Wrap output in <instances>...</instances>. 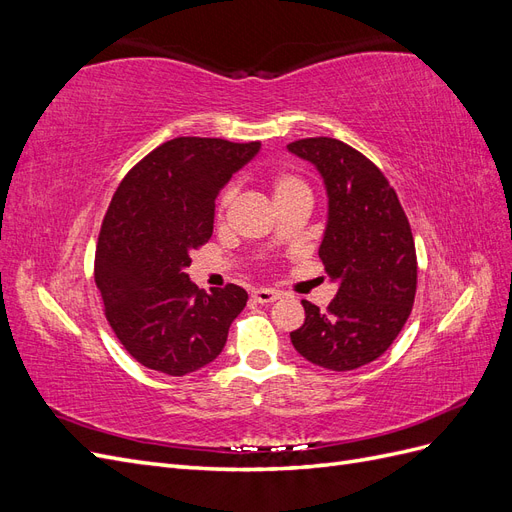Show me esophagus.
Masks as SVG:
<instances>
[{
	"label": "esophagus",
	"mask_w": 512,
	"mask_h": 512,
	"mask_svg": "<svg viewBox=\"0 0 512 512\" xmlns=\"http://www.w3.org/2000/svg\"><path fill=\"white\" fill-rule=\"evenodd\" d=\"M280 297H282L280 292H277V290H269V288H258V290L252 292V299H254L256 303H262V305H265V303H273V301H277Z\"/></svg>",
	"instance_id": "1"
}]
</instances>
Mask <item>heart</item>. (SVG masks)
Segmentation results:
<instances>
[{
	"label": "heart",
	"mask_w": 512,
	"mask_h": 512,
	"mask_svg": "<svg viewBox=\"0 0 512 512\" xmlns=\"http://www.w3.org/2000/svg\"><path fill=\"white\" fill-rule=\"evenodd\" d=\"M271 190H273L275 203H280V200H286L292 196H307L309 198V188L305 185V181L297 175H290V173L275 175L271 181ZM232 198H235V190H226L220 200V213L228 207Z\"/></svg>",
	"instance_id": "b5f03b06"
}]
</instances>
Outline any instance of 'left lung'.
<instances>
[{"instance_id":"8db88e82","label":"left lung","mask_w":512,"mask_h":512,"mask_svg":"<svg viewBox=\"0 0 512 512\" xmlns=\"http://www.w3.org/2000/svg\"><path fill=\"white\" fill-rule=\"evenodd\" d=\"M288 151L314 164L327 190L318 256L337 284L324 312L303 301L305 322L290 342L309 363L350 371L384 354L412 312V230L395 190L363 153L329 136L294 141Z\"/></svg>"}]
</instances>
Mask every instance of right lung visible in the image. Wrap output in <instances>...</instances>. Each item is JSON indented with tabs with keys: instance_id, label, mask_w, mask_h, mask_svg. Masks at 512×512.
Here are the masks:
<instances>
[{
	"instance_id": "obj_1",
	"label": "right lung",
	"mask_w": 512,
	"mask_h": 512,
	"mask_svg": "<svg viewBox=\"0 0 512 512\" xmlns=\"http://www.w3.org/2000/svg\"><path fill=\"white\" fill-rule=\"evenodd\" d=\"M260 143L179 136L123 177L96 247V286L117 339L134 359L185 376L222 352L247 303L241 286L198 290L185 273L213 235L215 198Z\"/></svg>"
}]
</instances>
